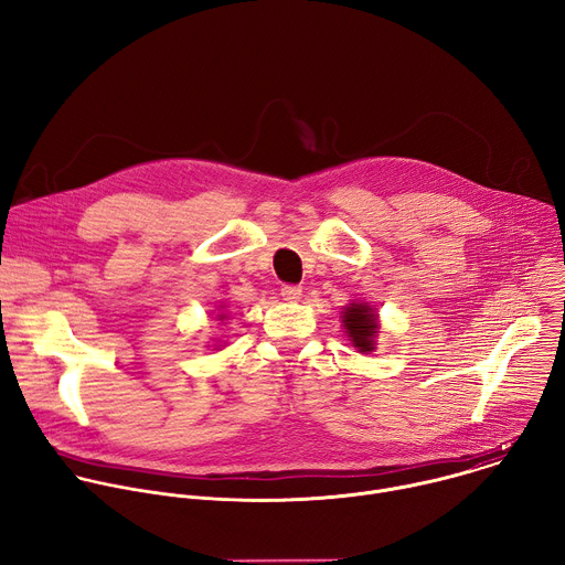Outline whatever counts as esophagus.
<instances>
[{
    "instance_id": "34e87169",
    "label": "esophagus",
    "mask_w": 565,
    "mask_h": 565,
    "mask_svg": "<svg viewBox=\"0 0 565 565\" xmlns=\"http://www.w3.org/2000/svg\"><path fill=\"white\" fill-rule=\"evenodd\" d=\"M301 297V288L295 284H286L281 286V299L284 301H297Z\"/></svg>"
}]
</instances>
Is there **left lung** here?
Instances as JSON below:
<instances>
[{
  "label": "left lung",
  "instance_id": "8db88e82",
  "mask_svg": "<svg viewBox=\"0 0 565 565\" xmlns=\"http://www.w3.org/2000/svg\"><path fill=\"white\" fill-rule=\"evenodd\" d=\"M342 324L347 329V335L351 338V344L360 353H371L375 349V335H377V312L369 303H349L342 312Z\"/></svg>",
  "mask_w": 565,
  "mask_h": 565
}]
</instances>
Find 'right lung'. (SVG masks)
<instances>
[{"label": "right lung", "mask_w": 565, "mask_h": 565, "mask_svg": "<svg viewBox=\"0 0 565 565\" xmlns=\"http://www.w3.org/2000/svg\"><path fill=\"white\" fill-rule=\"evenodd\" d=\"M218 317H221V319H223V317H225V315H218Z\"/></svg>", "instance_id": "obj_1"}]
</instances>
